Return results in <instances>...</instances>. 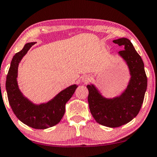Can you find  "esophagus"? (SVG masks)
<instances>
[{"mask_svg": "<svg viewBox=\"0 0 157 157\" xmlns=\"http://www.w3.org/2000/svg\"><path fill=\"white\" fill-rule=\"evenodd\" d=\"M81 80L84 83H87L90 81V76H89V75H85V76L82 77Z\"/></svg>", "mask_w": 157, "mask_h": 157, "instance_id": "obj_1", "label": "esophagus"}]
</instances>
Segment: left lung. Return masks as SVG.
I'll use <instances>...</instances> for the list:
<instances>
[{
  "label": "left lung",
  "instance_id": "8db88e82",
  "mask_svg": "<svg viewBox=\"0 0 157 157\" xmlns=\"http://www.w3.org/2000/svg\"><path fill=\"white\" fill-rule=\"evenodd\" d=\"M122 46L118 55L127 64L130 78L127 87L113 98H106L93 84L86 86L88 103L94 118L98 123L109 128H117L129 123L138 114L147 87V78L142 58L127 38L113 41Z\"/></svg>",
  "mask_w": 157,
  "mask_h": 157
}]
</instances>
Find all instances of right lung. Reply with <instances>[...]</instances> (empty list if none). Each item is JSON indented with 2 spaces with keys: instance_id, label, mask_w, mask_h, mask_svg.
<instances>
[{
  "instance_id": "right-lung-1",
  "label": "right lung",
  "mask_w": 157,
  "mask_h": 157,
  "mask_svg": "<svg viewBox=\"0 0 157 157\" xmlns=\"http://www.w3.org/2000/svg\"><path fill=\"white\" fill-rule=\"evenodd\" d=\"M36 42L25 45L12 59L6 79V91L11 109L21 122L35 129H46L53 127L61 120L65 111V104L78 87L72 85L65 88L46 103L34 104L23 95L17 83L19 64L27 51Z\"/></svg>"
}]
</instances>
